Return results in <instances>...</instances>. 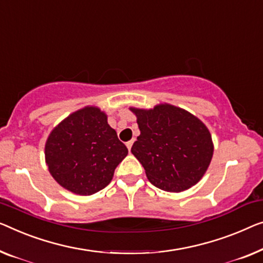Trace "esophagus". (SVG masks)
<instances>
[{"label": "esophagus", "instance_id": "34e87169", "mask_svg": "<svg viewBox=\"0 0 263 263\" xmlns=\"http://www.w3.org/2000/svg\"><path fill=\"white\" fill-rule=\"evenodd\" d=\"M132 144H133V140H130V142H127V143H126V146H127V148H128V151L131 150V147H132Z\"/></svg>", "mask_w": 263, "mask_h": 263}]
</instances>
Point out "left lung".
Returning <instances> with one entry per match:
<instances>
[{"mask_svg":"<svg viewBox=\"0 0 263 263\" xmlns=\"http://www.w3.org/2000/svg\"><path fill=\"white\" fill-rule=\"evenodd\" d=\"M131 111L140 131L131 151L148 181L171 193L195 185L213 158L214 146L205 125L189 112L166 104L148 111Z\"/></svg>","mask_w":263,"mask_h":263,"instance_id":"left-lung-1","label":"left lung"}]
</instances>
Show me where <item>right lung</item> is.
<instances>
[{"label":"right lung","instance_id":"add662e5","mask_svg":"<svg viewBox=\"0 0 263 263\" xmlns=\"http://www.w3.org/2000/svg\"><path fill=\"white\" fill-rule=\"evenodd\" d=\"M45 152L54 179L74 194L87 196L108 185L128 150L104 112L85 107L54 128Z\"/></svg>","mask_w":263,"mask_h":263}]
</instances>
